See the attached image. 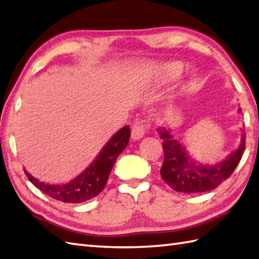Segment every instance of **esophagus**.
<instances>
[{
	"instance_id": "1",
	"label": "esophagus",
	"mask_w": 259,
	"mask_h": 259,
	"mask_svg": "<svg viewBox=\"0 0 259 259\" xmlns=\"http://www.w3.org/2000/svg\"><path fill=\"white\" fill-rule=\"evenodd\" d=\"M144 132H146V125L143 121H136L131 130V138L134 140H140L144 136Z\"/></svg>"
}]
</instances>
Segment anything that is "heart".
I'll use <instances>...</instances> for the list:
<instances>
[{"instance_id":"heart-1","label":"heart","mask_w":259,"mask_h":259,"mask_svg":"<svg viewBox=\"0 0 259 259\" xmlns=\"http://www.w3.org/2000/svg\"><path fill=\"white\" fill-rule=\"evenodd\" d=\"M155 71L159 70V67L157 68L155 67L154 69ZM161 71V70H160ZM162 71H164L166 75H170V76H177L182 71V65L179 64V63H170V64H166L163 68H162Z\"/></svg>"}]
</instances>
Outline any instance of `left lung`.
<instances>
[{
    "instance_id": "1",
    "label": "left lung",
    "mask_w": 259,
    "mask_h": 259,
    "mask_svg": "<svg viewBox=\"0 0 259 259\" xmlns=\"http://www.w3.org/2000/svg\"><path fill=\"white\" fill-rule=\"evenodd\" d=\"M240 109L238 112L240 113ZM163 140L164 161L161 166V178L171 189L182 193H201L214 190L231 177L236 169L245 150L246 135L243 132L239 147L216 164H202L190 158L183 144L171 135L170 129H158Z\"/></svg>"
}]
</instances>
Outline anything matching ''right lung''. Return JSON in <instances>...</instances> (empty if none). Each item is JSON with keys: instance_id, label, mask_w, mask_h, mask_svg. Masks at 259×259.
<instances>
[{"instance_id": "obj_1", "label": "right lung", "mask_w": 259, "mask_h": 259, "mask_svg": "<svg viewBox=\"0 0 259 259\" xmlns=\"http://www.w3.org/2000/svg\"><path fill=\"white\" fill-rule=\"evenodd\" d=\"M130 139L129 125L120 129L108 141L92 164L70 182L48 184L32 177L25 169L27 179L36 188L57 201L64 203H81L97 196L104 190L111 169L119 154L127 148Z\"/></svg>"}]
</instances>
